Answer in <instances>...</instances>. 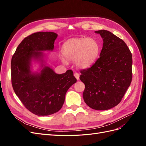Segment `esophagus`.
<instances>
[{"instance_id":"34e87169","label":"esophagus","mask_w":146,"mask_h":146,"mask_svg":"<svg viewBox=\"0 0 146 146\" xmlns=\"http://www.w3.org/2000/svg\"><path fill=\"white\" fill-rule=\"evenodd\" d=\"M74 76H75V77L76 78L77 80H79V77H80V75H79L78 73H77V72H74Z\"/></svg>"}]
</instances>
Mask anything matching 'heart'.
I'll use <instances>...</instances> for the list:
<instances>
[{
	"instance_id": "b5f03b06",
	"label": "heart",
	"mask_w": 146,
	"mask_h": 146,
	"mask_svg": "<svg viewBox=\"0 0 146 146\" xmlns=\"http://www.w3.org/2000/svg\"><path fill=\"white\" fill-rule=\"evenodd\" d=\"M99 46L93 39L73 38L64 43L62 53L68 61H75L78 68H88L98 57Z\"/></svg>"
}]
</instances>
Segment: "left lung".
Returning a JSON list of instances; mask_svg holds the SVG:
<instances>
[{
    "label": "left lung",
    "mask_w": 146,
    "mask_h": 146,
    "mask_svg": "<svg viewBox=\"0 0 146 146\" xmlns=\"http://www.w3.org/2000/svg\"><path fill=\"white\" fill-rule=\"evenodd\" d=\"M103 39L100 57L80 70L83 97L94 110H107L121 102L132 80V55L125 42L107 30L96 31Z\"/></svg>",
    "instance_id": "left-lung-1"
}]
</instances>
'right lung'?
<instances>
[{
    "mask_svg": "<svg viewBox=\"0 0 146 146\" xmlns=\"http://www.w3.org/2000/svg\"><path fill=\"white\" fill-rule=\"evenodd\" d=\"M57 36L56 33L50 32L30 35L19 44L11 58L13 90L25 107L38 116L58 112L63 107L66 92L77 82L72 70L57 74L43 64L42 52L53 50ZM33 59L42 62L43 69L39 73L31 71Z\"/></svg>",
    "mask_w": 146,
    "mask_h": 146,
    "instance_id": "1",
    "label": "right lung"
}]
</instances>
